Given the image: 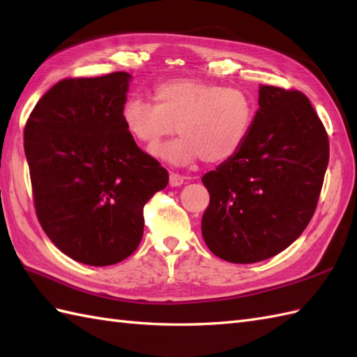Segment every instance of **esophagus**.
I'll return each mask as SVG.
<instances>
[{"instance_id":"esophagus-1","label":"esophagus","mask_w":357,"mask_h":357,"mask_svg":"<svg viewBox=\"0 0 357 357\" xmlns=\"http://www.w3.org/2000/svg\"><path fill=\"white\" fill-rule=\"evenodd\" d=\"M184 181H185V178H184V176H181L179 173H174V172H172V173H170V185H172V187H179V185H183V184H184Z\"/></svg>"}]
</instances>
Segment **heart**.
I'll list each match as a JSON object with an SVG mask.
<instances>
[{
	"label": "heart",
	"mask_w": 357,
	"mask_h": 357,
	"mask_svg": "<svg viewBox=\"0 0 357 357\" xmlns=\"http://www.w3.org/2000/svg\"><path fill=\"white\" fill-rule=\"evenodd\" d=\"M153 98L155 102L128 96L121 119L136 142L173 165H190L198 159L207 164L230 161L245 146L257 110L247 90L199 78L158 82ZM176 130L183 135L181 139L157 147Z\"/></svg>",
	"instance_id": "1"
}]
</instances>
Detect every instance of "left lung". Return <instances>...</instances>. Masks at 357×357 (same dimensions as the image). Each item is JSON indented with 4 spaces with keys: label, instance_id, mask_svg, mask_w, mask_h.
<instances>
[{
    "label": "left lung",
    "instance_id": "left-lung-1",
    "mask_svg": "<svg viewBox=\"0 0 357 357\" xmlns=\"http://www.w3.org/2000/svg\"><path fill=\"white\" fill-rule=\"evenodd\" d=\"M328 158L327 130L308 98L261 86L245 146L202 176L210 193L202 238L211 253L253 264L285 250L314 215Z\"/></svg>",
    "mask_w": 357,
    "mask_h": 357
}]
</instances>
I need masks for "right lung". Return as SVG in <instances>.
I'll return each instance as SVG.
<instances>
[{
	"label": "right lung",
	"instance_id": "1",
	"mask_svg": "<svg viewBox=\"0 0 357 357\" xmlns=\"http://www.w3.org/2000/svg\"><path fill=\"white\" fill-rule=\"evenodd\" d=\"M130 75L66 78L43 95L24 128L36 218L72 259L104 267L138 248L144 206L169 173L121 119Z\"/></svg>",
	"mask_w": 357,
	"mask_h": 357
}]
</instances>
